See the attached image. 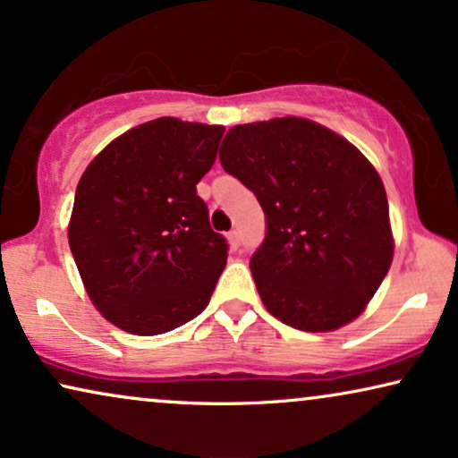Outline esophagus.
Instances as JSON below:
<instances>
[{"mask_svg": "<svg viewBox=\"0 0 458 458\" xmlns=\"http://www.w3.org/2000/svg\"><path fill=\"white\" fill-rule=\"evenodd\" d=\"M225 239H228V245H230V247L239 249V245H241V236H239V233H236V230H230V233L225 234Z\"/></svg>", "mask_w": 458, "mask_h": 458, "instance_id": "34e87169", "label": "esophagus"}]
</instances>
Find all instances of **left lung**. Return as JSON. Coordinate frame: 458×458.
Returning a JSON list of instances; mask_svg holds the SVG:
<instances>
[{"label":"left lung","mask_w":458,"mask_h":458,"mask_svg":"<svg viewBox=\"0 0 458 458\" xmlns=\"http://www.w3.org/2000/svg\"><path fill=\"white\" fill-rule=\"evenodd\" d=\"M219 161L266 213L251 272L267 312L308 333L356 320L394 259L387 194L373 163L303 117L234 125Z\"/></svg>","instance_id":"8db88e82"}]
</instances>
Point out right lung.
Returning a JSON list of instances; mask_svg holds the SVG:
<instances>
[{
    "label": "right lung",
    "mask_w": 458,
    "mask_h": 458,
    "mask_svg": "<svg viewBox=\"0 0 458 458\" xmlns=\"http://www.w3.org/2000/svg\"><path fill=\"white\" fill-rule=\"evenodd\" d=\"M224 125L158 117L131 127L85 167L69 245L98 312L131 335L174 331L207 308L228 259L197 184Z\"/></svg>",
    "instance_id": "right-lung-1"
}]
</instances>
